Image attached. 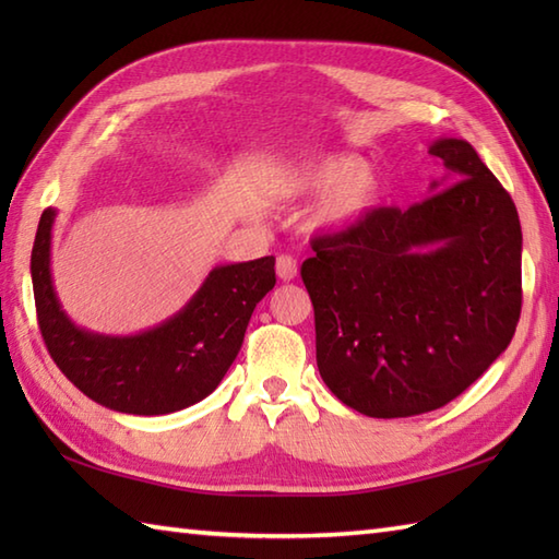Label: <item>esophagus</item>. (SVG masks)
Returning a JSON list of instances; mask_svg holds the SVG:
<instances>
[{
	"mask_svg": "<svg viewBox=\"0 0 559 559\" xmlns=\"http://www.w3.org/2000/svg\"><path fill=\"white\" fill-rule=\"evenodd\" d=\"M276 276H278L281 281H293L295 276H298V261H295L293 257L281 254V257L276 259Z\"/></svg>",
	"mask_w": 559,
	"mask_h": 559,
	"instance_id": "1",
	"label": "esophagus"
}]
</instances>
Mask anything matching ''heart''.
<instances>
[{"label":"heart","instance_id":"b5f03b06","mask_svg":"<svg viewBox=\"0 0 559 559\" xmlns=\"http://www.w3.org/2000/svg\"><path fill=\"white\" fill-rule=\"evenodd\" d=\"M288 194L300 201H319L312 213V228L319 233L338 235L372 216L382 204L384 185L370 165L350 153H329L295 170Z\"/></svg>","mask_w":559,"mask_h":559}]
</instances>
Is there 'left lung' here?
Masks as SVG:
<instances>
[{
    "label": "left lung",
    "mask_w": 559,
    "mask_h": 559,
    "mask_svg": "<svg viewBox=\"0 0 559 559\" xmlns=\"http://www.w3.org/2000/svg\"><path fill=\"white\" fill-rule=\"evenodd\" d=\"M430 153L447 168L430 197L322 237L302 264L319 374L370 418L442 408L507 350L521 314L512 197L466 139Z\"/></svg>",
    "instance_id": "1"
}]
</instances>
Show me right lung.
<instances>
[{
  "mask_svg": "<svg viewBox=\"0 0 559 559\" xmlns=\"http://www.w3.org/2000/svg\"><path fill=\"white\" fill-rule=\"evenodd\" d=\"M55 218V209L43 211L31 278L45 346L69 382L100 406L129 415H165L206 399L240 353L257 302L276 286V259L221 264L165 322L129 336L98 334L79 326L57 298Z\"/></svg>",
  "mask_w": 559,
  "mask_h": 559,
  "instance_id": "1",
  "label": "right lung"
}]
</instances>
